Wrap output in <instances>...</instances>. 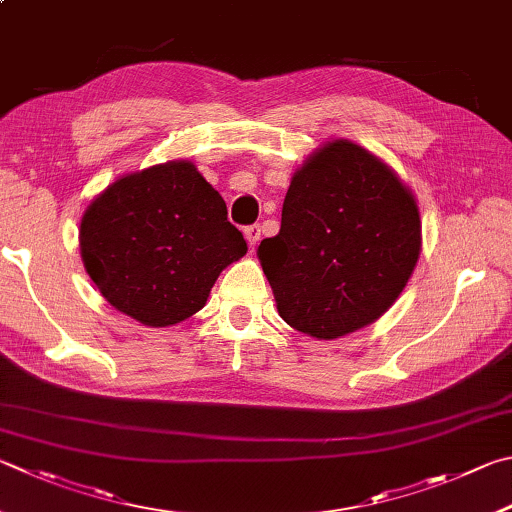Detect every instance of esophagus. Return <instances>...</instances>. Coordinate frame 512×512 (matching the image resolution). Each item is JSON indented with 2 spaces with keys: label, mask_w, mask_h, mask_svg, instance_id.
Masks as SVG:
<instances>
[{
  "label": "esophagus",
  "mask_w": 512,
  "mask_h": 512,
  "mask_svg": "<svg viewBox=\"0 0 512 512\" xmlns=\"http://www.w3.org/2000/svg\"><path fill=\"white\" fill-rule=\"evenodd\" d=\"M244 232H246L248 244L255 248V246H257V241H259V237H262V228H259V224H253V226H248Z\"/></svg>",
  "instance_id": "esophagus-1"
}]
</instances>
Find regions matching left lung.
I'll return each instance as SVG.
<instances>
[{"mask_svg":"<svg viewBox=\"0 0 512 512\" xmlns=\"http://www.w3.org/2000/svg\"><path fill=\"white\" fill-rule=\"evenodd\" d=\"M418 253L421 219L410 190L349 141L324 145L295 172L282 228L257 250L284 322L322 340L378 320Z\"/></svg>","mask_w":512,"mask_h":512,"instance_id":"1","label":"left lung"}]
</instances>
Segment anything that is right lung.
<instances>
[{
    "label": "right lung",
    "mask_w": 512,
    "mask_h": 512,
    "mask_svg": "<svg viewBox=\"0 0 512 512\" xmlns=\"http://www.w3.org/2000/svg\"><path fill=\"white\" fill-rule=\"evenodd\" d=\"M80 248L114 309L167 327L203 309L219 273L248 244L197 167L172 161L111 183L82 217Z\"/></svg>",
    "instance_id": "obj_1"
}]
</instances>
